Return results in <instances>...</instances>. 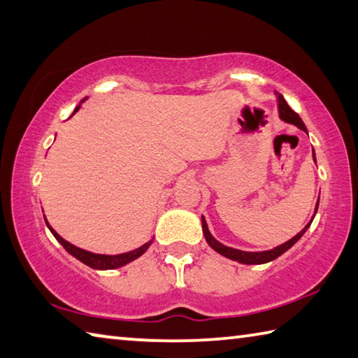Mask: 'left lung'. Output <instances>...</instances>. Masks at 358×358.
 <instances>
[{
  "label": "left lung",
  "instance_id": "1",
  "mask_svg": "<svg viewBox=\"0 0 358 358\" xmlns=\"http://www.w3.org/2000/svg\"><path fill=\"white\" fill-rule=\"evenodd\" d=\"M275 94H277V103H278V113H280L281 121H285L287 124H292V125H297L300 130H303V131H306V134H308V130H306L302 117H300L297 113L291 108L289 105H287V102L285 100V97L281 96V94H278V92H275ZM313 159H315V163H316L315 149H313ZM317 206H319V199L316 203L315 215L317 212ZM315 215L311 217V220L308 222V224H306V227L302 231H300L299 234L294 236L292 239H289L285 243H281V245L275 247L272 250H266V252H243V250H237V248H233V247L223 245L222 242H218L215 237L210 234V231L208 228V223H206V218L203 215H201V224H203L204 239H206V242L209 243V247L212 250H215L217 253H220L222 256H224V258H228L231 261H237V262H241V264L252 266V264H266V262H271L273 259H277L278 256H281L285 252H287V250H289L294 245V243H297L300 237H302L306 233V229L310 228V224L313 222V218H315Z\"/></svg>",
  "mask_w": 358,
  "mask_h": 358
}]
</instances>
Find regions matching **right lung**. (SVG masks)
<instances>
[{
  "label": "right lung",
  "instance_id": "obj_1",
  "mask_svg": "<svg viewBox=\"0 0 358 358\" xmlns=\"http://www.w3.org/2000/svg\"><path fill=\"white\" fill-rule=\"evenodd\" d=\"M86 99L87 97H85L77 106H75L72 116L80 110L81 103H83ZM43 218H45V215H43ZM45 223H47L48 229L52 231V234L55 236V239L58 241L62 247H64V250H66L67 253H71L73 258H77L78 261H81L86 266H90L91 268H96V271H110V268H117V267H122L125 264H129V262L135 261L136 258H140L141 255L146 253V250L150 247V243L154 242V239H150L149 242L144 243V245L138 247L135 250H131V252H127V253H121V255H99V253L87 252V250H83V248H78V247L72 245L71 242H67V241L62 239V237L58 233H56V231L52 227H50L48 222H47V218H45Z\"/></svg>",
  "mask_w": 358,
  "mask_h": 358
}]
</instances>
